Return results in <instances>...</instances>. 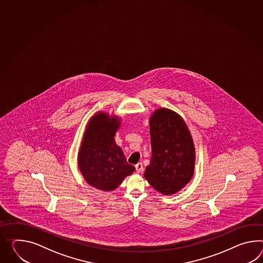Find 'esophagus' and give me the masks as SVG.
Listing matches in <instances>:
<instances>
[{
  "mask_svg": "<svg viewBox=\"0 0 263 263\" xmlns=\"http://www.w3.org/2000/svg\"><path fill=\"white\" fill-rule=\"evenodd\" d=\"M135 168H136L137 173H141V172H142V170H143V165H142L141 162H139V163H137V164L135 165Z\"/></svg>",
  "mask_w": 263,
  "mask_h": 263,
  "instance_id": "34e87169",
  "label": "esophagus"
}]
</instances>
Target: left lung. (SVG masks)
I'll return each instance as SVG.
<instances>
[{
	"label": "left lung",
	"mask_w": 263,
	"mask_h": 263,
	"mask_svg": "<svg viewBox=\"0 0 263 263\" xmlns=\"http://www.w3.org/2000/svg\"><path fill=\"white\" fill-rule=\"evenodd\" d=\"M152 156L144 178L164 195L179 191L192 178L195 147L184 121L177 113L158 109L150 118Z\"/></svg>",
	"instance_id": "8db88e82"
}]
</instances>
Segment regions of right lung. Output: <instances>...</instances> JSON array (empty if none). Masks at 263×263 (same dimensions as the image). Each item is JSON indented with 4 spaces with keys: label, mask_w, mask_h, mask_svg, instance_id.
<instances>
[{
    "label": "right lung",
    "mask_w": 263,
    "mask_h": 263,
    "mask_svg": "<svg viewBox=\"0 0 263 263\" xmlns=\"http://www.w3.org/2000/svg\"><path fill=\"white\" fill-rule=\"evenodd\" d=\"M119 121L114 116L98 113L87 124L79 152V168L90 185L103 191L114 190L134 172L122 149L116 144Z\"/></svg>",
    "instance_id": "1"
}]
</instances>
